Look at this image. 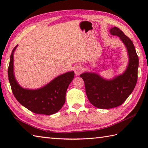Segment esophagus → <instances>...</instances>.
Returning a JSON list of instances; mask_svg holds the SVG:
<instances>
[{
	"mask_svg": "<svg viewBox=\"0 0 148 148\" xmlns=\"http://www.w3.org/2000/svg\"><path fill=\"white\" fill-rule=\"evenodd\" d=\"M74 71L76 75L80 74L83 71V67L79 65H77L76 67H74Z\"/></svg>",
	"mask_w": 148,
	"mask_h": 148,
	"instance_id": "obj_1",
	"label": "esophagus"
}]
</instances>
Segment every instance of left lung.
<instances>
[{"label":"left lung","mask_w":148,"mask_h":148,"mask_svg":"<svg viewBox=\"0 0 148 148\" xmlns=\"http://www.w3.org/2000/svg\"><path fill=\"white\" fill-rule=\"evenodd\" d=\"M126 46L129 63L123 74L112 80H106L95 73L85 72L80 75L85 85L89 101L99 109H111L121 105L133 92L137 81L139 58L132 41L118 27L110 30Z\"/></svg>","instance_id":"1"}]
</instances>
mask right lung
Here are the masks:
<instances>
[{"instance_id": "right-lung-1", "label": "right lung", "mask_w": 148, "mask_h": 148, "mask_svg": "<svg viewBox=\"0 0 148 148\" xmlns=\"http://www.w3.org/2000/svg\"><path fill=\"white\" fill-rule=\"evenodd\" d=\"M17 45L12 49L8 67L9 81L15 98L25 108L36 114L50 115L57 112L65 102L66 92L74 78V71L56 77L40 89H24L18 84L13 74V53Z\"/></svg>"}]
</instances>
